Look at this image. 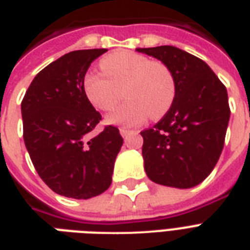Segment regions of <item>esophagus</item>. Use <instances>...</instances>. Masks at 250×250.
Here are the masks:
<instances>
[{"mask_svg": "<svg viewBox=\"0 0 250 250\" xmlns=\"http://www.w3.org/2000/svg\"><path fill=\"white\" fill-rule=\"evenodd\" d=\"M119 132H121V135L123 136V138H127L128 135H132L133 131H131V129H127V128H121L119 129Z\"/></svg>", "mask_w": 250, "mask_h": 250, "instance_id": "34e87169", "label": "esophagus"}]
</instances>
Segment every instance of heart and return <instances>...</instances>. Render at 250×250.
Wrapping results in <instances>:
<instances>
[{
    "instance_id": "obj_1",
    "label": "heart",
    "mask_w": 250,
    "mask_h": 250,
    "mask_svg": "<svg viewBox=\"0 0 250 250\" xmlns=\"http://www.w3.org/2000/svg\"><path fill=\"white\" fill-rule=\"evenodd\" d=\"M102 72L91 70L83 79L87 100L101 111H111L122 100L117 111L107 117L111 125H138L164 117L170 108L176 85L170 69L164 62L149 60L140 53H110L101 60Z\"/></svg>"
}]
</instances>
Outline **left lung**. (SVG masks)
<instances>
[{
  "instance_id": "left-lung-1",
  "label": "left lung",
  "mask_w": 250,
  "mask_h": 250,
  "mask_svg": "<svg viewBox=\"0 0 250 250\" xmlns=\"http://www.w3.org/2000/svg\"><path fill=\"white\" fill-rule=\"evenodd\" d=\"M170 69L176 95L153 127L142 131L149 180L170 188L197 186L218 163L231 115L226 86L199 57L173 45L138 48Z\"/></svg>"
}]
</instances>
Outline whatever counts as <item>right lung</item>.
<instances>
[{"label": "right lung", "mask_w": 250, "mask_h": 250, "mask_svg": "<svg viewBox=\"0 0 250 250\" xmlns=\"http://www.w3.org/2000/svg\"><path fill=\"white\" fill-rule=\"evenodd\" d=\"M106 51H72L51 62L32 80L21 104L30 159L44 184L62 197L89 199L111 185L123 138L114 125L91 136L102 117L83 90L89 66Z\"/></svg>", "instance_id": "add662e5"}]
</instances>
